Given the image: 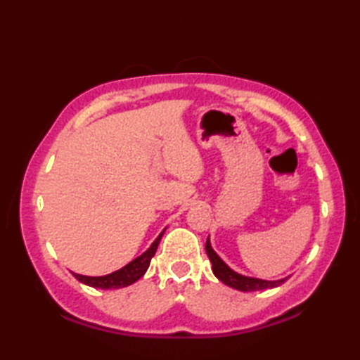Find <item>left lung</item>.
Instances as JSON below:
<instances>
[{
	"label": "left lung",
	"instance_id": "8db88e82",
	"mask_svg": "<svg viewBox=\"0 0 360 360\" xmlns=\"http://www.w3.org/2000/svg\"><path fill=\"white\" fill-rule=\"evenodd\" d=\"M205 252H207V255L210 258L212 271H213V274H215V277L223 281L224 285L231 286L233 289L243 290V292H252V290H262V289H272V288H277V286L283 285V283L288 280V278H281V280L271 281V280L246 277V275L235 272L223 262V259L219 258L217 252L212 249L209 238H207V241H205Z\"/></svg>",
	"mask_w": 360,
	"mask_h": 360
}]
</instances>
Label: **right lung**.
<instances>
[{"label": "right lung", "instance_id": "obj_1", "mask_svg": "<svg viewBox=\"0 0 360 360\" xmlns=\"http://www.w3.org/2000/svg\"><path fill=\"white\" fill-rule=\"evenodd\" d=\"M165 232V229L159 233L158 238L153 241L151 246L143 252L141 257L134 258L133 262H129L127 266L122 267V269L108 274V275H102V277H86V275H80L72 272V275L79 281L85 283V285L91 288H98V289H119V288H125L133 285L134 281L139 280L142 275L147 272L151 258L155 257L156 249L159 246V241L162 238V235Z\"/></svg>", "mask_w": 360, "mask_h": 360}]
</instances>
